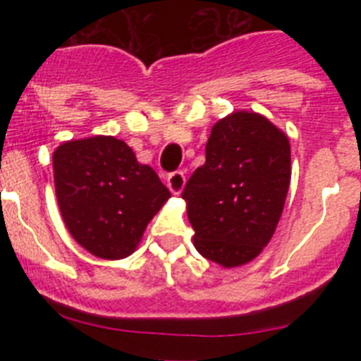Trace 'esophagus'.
<instances>
[{"instance_id":"1","label":"esophagus","mask_w":361,"mask_h":361,"mask_svg":"<svg viewBox=\"0 0 361 361\" xmlns=\"http://www.w3.org/2000/svg\"><path fill=\"white\" fill-rule=\"evenodd\" d=\"M184 184H186V177H184L183 171H173V173H170L168 178H166V186L170 188L173 195H178L184 190Z\"/></svg>"}]
</instances>
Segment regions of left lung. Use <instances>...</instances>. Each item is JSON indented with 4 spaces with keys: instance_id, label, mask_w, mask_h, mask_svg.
<instances>
[{
    "instance_id": "obj_1",
    "label": "left lung",
    "mask_w": 361,
    "mask_h": 361,
    "mask_svg": "<svg viewBox=\"0 0 361 361\" xmlns=\"http://www.w3.org/2000/svg\"><path fill=\"white\" fill-rule=\"evenodd\" d=\"M289 183V139L267 117L238 110L216 121L183 191L195 250L226 269L251 262L275 235Z\"/></svg>"
}]
</instances>
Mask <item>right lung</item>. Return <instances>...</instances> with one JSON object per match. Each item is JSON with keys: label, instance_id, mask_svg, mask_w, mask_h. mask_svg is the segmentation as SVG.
<instances>
[{"label": "right lung", "instance_id": "obj_1", "mask_svg": "<svg viewBox=\"0 0 361 361\" xmlns=\"http://www.w3.org/2000/svg\"><path fill=\"white\" fill-rule=\"evenodd\" d=\"M52 162L63 222L94 257L119 260L132 255L149 220L171 197L153 168L111 135L63 142Z\"/></svg>", "mask_w": 361, "mask_h": 361}]
</instances>
